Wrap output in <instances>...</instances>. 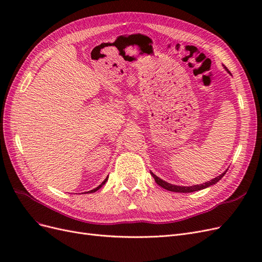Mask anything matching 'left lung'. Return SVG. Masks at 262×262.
I'll use <instances>...</instances> for the list:
<instances>
[{
	"label": "left lung",
	"mask_w": 262,
	"mask_h": 262,
	"mask_svg": "<svg viewBox=\"0 0 262 262\" xmlns=\"http://www.w3.org/2000/svg\"><path fill=\"white\" fill-rule=\"evenodd\" d=\"M224 69L227 71V73H229V71L226 69V67H224ZM229 74H231V73H229ZM226 171H227V169H226L224 172H222L220 176H217V177H215V178H213V179L210 180V181L204 182V184L194 185V186H189V187H187V186H177V185L169 184V182L161 179L160 177H157V176L155 175V173H153L152 171H150V175L153 176V178L155 179L156 184H157L158 186H161L162 188H164V189H166V190H168V191L180 192V193H189V192L199 191V190H202V189H205V188H208V187H211V186H213V185H215L216 182H219L222 178H223V176L225 175Z\"/></svg>",
	"instance_id": "left-lung-1"
}]
</instances>
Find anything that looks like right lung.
<instances>
[{"mask_svg":"<svg viewBox=\"0 0 262 262\" xmlns=\"http://www.w3.org/2000/svg\"><path fill=\"white\" fill-rule=\"evenodd\" d=\"M107 180H108V177H106V179L104 180V181H102L101 182V184L98 186V187H96V188H95V189H93V190H90V191H87V192H85V193H94V192H96L97 191V190H99L102 186H104L105 184H106V182H107Z\"/></svg>","mask_w":262,"mask_h":262,"instance_id":"1","label":"right lung"}]
</instances>
